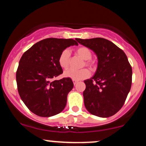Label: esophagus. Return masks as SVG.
I'll return each mask as SVG.
<instances>
[{
	"label": "esophagus",
	"instance_id": "obj_1",
	"mask_svg": "<svg viewBox=\"0 0 146 146\" xmlns=\"http://www.w3.org/2000/svg\"><path fill=\"white\" fill-rule=\"evenodd\" d=\"M78 80H73V84H74V85H75L77 83H78Z\"/></svg>",
	"mask_w": 146,
	"mask_h": 146
}]
</instances>
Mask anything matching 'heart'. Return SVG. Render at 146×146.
<instances>
[{"mask_svg":"<svg viewBox=\"0 0 146 146\" xmlns=\"http://www.w3.org/2000/svg\"><path fill=\"white\" fill-rule=\"evenodd\" d=\"M75 53L83 60H84L83 66H86L90 69H95V64L93 60H91L92 52L90 51L89 48L86 46H80L75 49ZM70 60H71L70 51L68 49H64L60 54L59 58H58V63L62 68L64 69H66L69 66ZM90 75V73L89 70L85 68L80 70L68 69L65 71L64 73V75L65 77L75 80H84V79L88 78Z\"/></svg>","mask_w":146,"mask_h":146,"instance_id":"1","label":"heart"}]
</instances>
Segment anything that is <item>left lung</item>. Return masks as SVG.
Wrapping results in <instances>:
<instances>
[{
	"mask_svg": "<svg viewBox=\"0 0 146 146\" xmlns=\"http://www.w3.org/2000/svg\"><path fill=\"white\" fill-rule=\"evenodd\" d=\"M75 40L93 50L98 59L95 75L84 81L85 107L95 116H113L124 104L131 88L132 71L126 55L123 50L104 38Z\"/></svg>",
	"mask_w": 146,
	"mask_h": 146,
	"instance_id": "8db88e82",
	"label": "left lung"
}]
</instances>
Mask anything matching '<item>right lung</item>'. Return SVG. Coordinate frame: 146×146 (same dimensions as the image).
Masks as SVG:
<instances>
[{
	"label": "right lung",
	"instance_id": "1",
	"mask_svg": "<svg viewBox=\"0 0 146 146\" xmlns=\"http://www.w3.org/2000/svg\"><path fill=\"white\" fill-rule=\"evenodd\" d=\"M74 44H78L73 39L46 38L22 56L16 71L18 91L26 106L38 116H53L66 106L73 81L68 78L51 80L63 73L58 63L61 52Z\"/></svg>",
	"mask_w": 146,
	"mask_h": 146
}]
</instances>
